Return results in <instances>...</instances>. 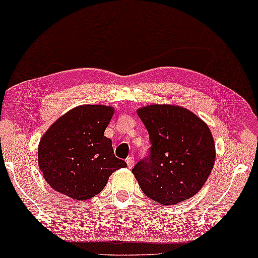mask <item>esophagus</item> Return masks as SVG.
<instances>
[{"instance_id": "esophagus-1", "label": "esophagus", "mask_w": 258, "mask_h": 258, "mask_svg": "<svg viewBox=\"0 0 258 258\" xmlns=\"http://www.w3.org/2000/svg\"><path fill=\"white\" fill-rule=\"evenodd\" d=\"M125 161H126V165H128L129 168H133L134 165H135V159H134V156H133V155H132V156H129V158L126 159Z\"/></svg>"}]
</instances>
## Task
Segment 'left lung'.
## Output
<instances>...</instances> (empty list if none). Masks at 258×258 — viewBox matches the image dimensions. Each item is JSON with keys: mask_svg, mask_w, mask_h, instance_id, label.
<instances>
[{"mask_svg": "<svg viewBox=\"0 0 258 258\" xmlns=\"http://www.w3.org/2000/svg\"><path fill=\"white\" fill-rule=\"evenodd\" d=\"M137 115L152 143L150 155L132 170L142 192L165 206L196 196L216 160L209 125L188 109L173 104L142 106Z\"/></svg>", "mask_w": 258, "mask_h": 258, "instance_id": "1", "label": "left lung"}]
</instances>
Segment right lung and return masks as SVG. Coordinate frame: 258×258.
<instances>
[{"label": "right lung", "mask_w": 258, "mask_h": 258, "mask_svg": "<svg viewBox=\"0 0 258 258\" xmlns=\"http://www.w3.org/2000/svg\"><path fill=\"white\" fill-rule=\"evenodd\" d=\"M113 112L108 105L76 106L43 134L38 147L39 168L55 192L88 200L102 192L115 170L126 167L104 136Z\"/></svg>", "instance_id": "right-lung-1"}]
</instances>
